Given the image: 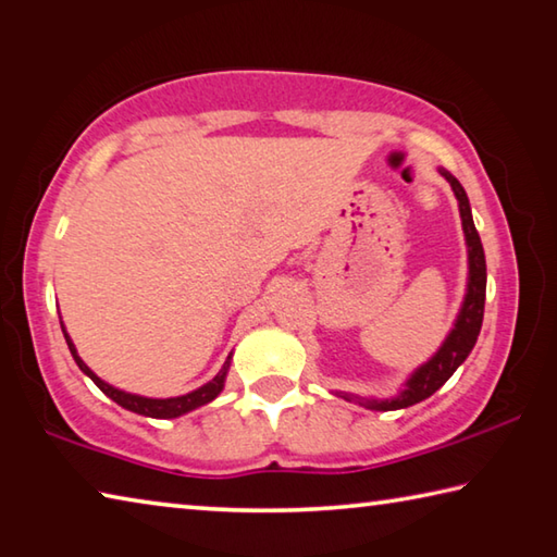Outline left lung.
Segmentation results:
<instances>
[{"label":"left lung","instance_id":"1","mask_svg":"<svg viewBox=\"0 0 557 557\" xmlns=\"http://www.w3.org/2000/svg\"><path fill=\"white\" fill-rule=\"evenodd\" d=\"M440 174L447 178L459 203L461 231H465L467 262H469L467 295L459 307L455 326H451V332L437 348V354L432 356L430 361L422 363L420 369H414L410 373V379L405 381L403 391L398 395H393V398H361V395H354V393H342V391L336 393L338 398H344L348 403H358L369 410H381V412L403 410V408H410L414 403L430 398V395L440 391L442 385L451 379V373L467 361V356L476 344L479 332H482L484 299H486V260H484L482 238H479V233L474 228V219H471V206H469L465 186H461L457 178L447 172V169H440Z\"/></svg>","mask_w":557,"mask_h":557}]
</instances>
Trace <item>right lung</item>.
Here are the masks:
<instances>
[{"label":"right lung","mask_w":557,"mask_h":557,"mask_svg":"<svg viewBox=\"0 0 557 557\" xmlns=\"http://www.w3.org/2000/svg\"><path fill=\"white\" fill-rule=\"evenodd\" d=\"M63 329V336H65V344H69L71 354H73V361L78 363V369L88 375V379L98 385V388L108 395V398L115 400L117 405H122V408L129 410V412H137V414H145V418H157V420H169V418H178V414H186L191 412L196 408H201V405L215 400L223 391L225 385V375H228V369H231V358H225L223 369L213 375V379L209 383H203L201 388H196L191 393L186 395H176V398H147V395H137V393H127V391H120L115 388V385L106 383L102 379H98L96 373H92L86 361L78 356V351H75V344L71 342V336L65 334V326L61 324Z\"/></svg>","instance_id":"right-lung-1"}]
</instances>
